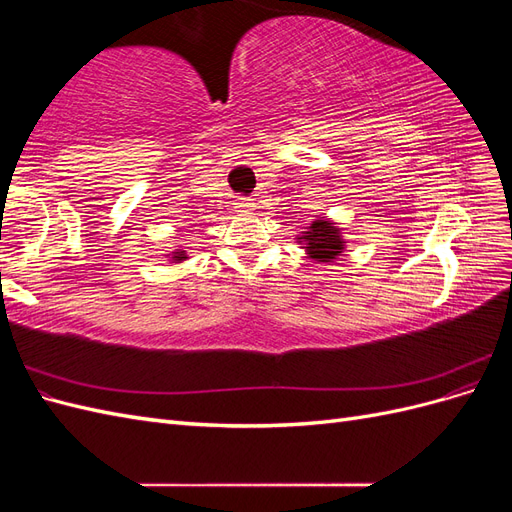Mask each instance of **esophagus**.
I'll list each match as a JSON object with an SVG mask.
<instances>
[{
  "label": "esophagus",
  "instance_id": "34e87169",
  "mask_svg": "<svg viewBox=\"0 0 512 512\" xmlns=\"http://www.w3.org/2000/svg\"><path fill=\"white\" fill-rule=\"evenodd\" d=\"M235 205H237V209H239V211H243V213H250V211H254V203H252V198L239 196Z\"/></svg>",
  "mask_w": 512,
  "mask_h": 512
}]
</instances>
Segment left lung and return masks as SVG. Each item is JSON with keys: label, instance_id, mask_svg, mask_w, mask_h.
Returning <instances> with one entry per match:
<instances>
[{"label": "left lung", "instance_id": "1", "mask_svg": "<svg viewBox=\"0 0 512 512\" xmlns=\"http://www.w3.org/2000/svg\"><path fill=\"white\" fill-rule=\"evenodd\" d=\"M299 243L305 245L307 256L316 262H333L339 254L344 252V239L339 228L329 220H316L312 222L301 237Z\"/></svg>", "mask_w": 512, "mask_h": 512}]
</instances>
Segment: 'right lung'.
<instances>
[{"label":"right lung","mask_w":512,"mask_h":512,"mask_svg":"<svg viewBox=\"0 0 512 512\" xmlns=\"http://www.w3.org/2000/svg\"><path fill=\"white\" fill-rule=\"evenodd\" d=\"M170 256H173V260H175V262H181V260L188 258V256H185V252H173Z\"/></svg>","instance_id":"add662e5"}]
</instances>
